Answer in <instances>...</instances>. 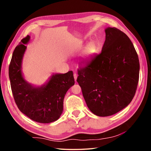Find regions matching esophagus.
Instances as JSON below:
<instances>
[{"instance_id": "obj_1", "label": "esophagus", "mask_w": 151, "mask_h": 151, "mask_svg": "<svg viewBox=\"0 0 151 151\" xmlns=\"http://www.w3.org/2000/svg\"><path fill=\"white\" fill-rule=\"evenodd\" d=\"M74 78H75V81H76V79H77V75H76V73H74Z\"/></svg>"}]
</instances>
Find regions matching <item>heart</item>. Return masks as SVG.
Instances as JSON below:
<instances>
[{"instance_id":"b5f03b06","label":"heart","mask_w":151,"mask_h":151,"mask_svg":"<svg viewBox=\"0 0 151 151\" xmlns=\"http://www.w3.org/2000/svg\"><path fill=\"white\" fill-rule=\"evenodd\" d=\"M83 47L82 44H78L76 47V50H81ZM97 45L95 42H91L89 43L87 47L85 48L84 50V52H83V58H84V60H88L89 58L93 56L94 54L97 52Z\"/></svg>"}]
</instances>
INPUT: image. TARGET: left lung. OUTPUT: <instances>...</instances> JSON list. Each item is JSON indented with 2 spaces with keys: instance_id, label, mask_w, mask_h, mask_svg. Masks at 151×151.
Returning <instances> with one entry per match:
<instances>
[{
  "instance_id": "1",
  "label": "left lung",
  "mask_w": 151,
  "mask_h": 151,
  "mask_svg": "<svg viewBox=\"0 0 151 151\" xmlns=\"http://www.w3.org/2000/svg\"><path fill=\"white\" fill-rule=\"evenodd\" d=\"M101 52L78 69L76 81L88 108L101 117L129 105L139 81V62L132 41L117 28H106Z\"/></svg>"
}]
</instances>
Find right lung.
Returning a JSON list of instances; mask_svg holds the SVG:
<instances>
[{"mask_svg": "<svg viewBox=\"0 0 151 151\" xmlns=\"http://www.w3.org/2000/svg\"><path fill=\"white\" fill-rule=\"evenodd\" d=\"M30 36L25 37L15 47L9 66L12 91L18 108L32 120L49 123L58 120L63 110V99L68 89L75 84L73 73L52 76L47 84L34 87L23 78L21 62Z\"/></svg>", "mask_w": 151, "mask_h": 151, "instance_id": "add662e5", "label": "right lung"}]
</instances>
